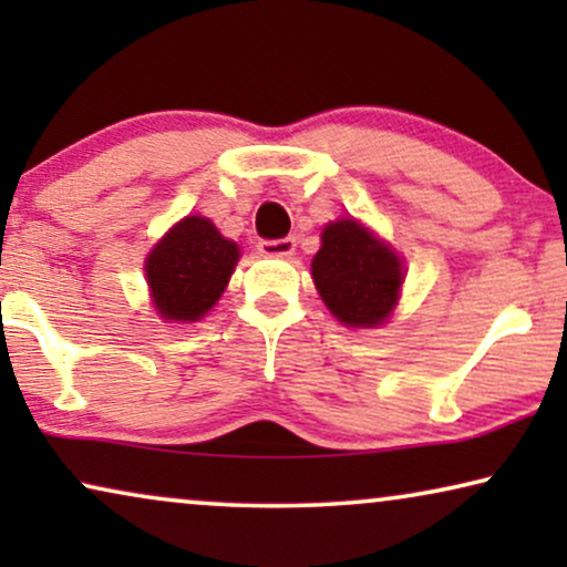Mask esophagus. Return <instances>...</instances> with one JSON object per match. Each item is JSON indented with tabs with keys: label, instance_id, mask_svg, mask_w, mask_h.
Instances as JSON below:
<instances>
[{
	"label": "esophagus",
	"instance_id": "obj_1",
	"mask_svg": "<svg viewBox=\"0 0 567 567\" xmlns=\"http://www.w3.org/2000/svg\"><path fill=\"white\" fill-rule=\"evenodd\" d=\"M258 250H260V255H266V258H289V255L297 250V239L293 237L260 239Z\"/></svg>",
	"mask_w": 567,
	"mask_h": 567
}]
</instances>
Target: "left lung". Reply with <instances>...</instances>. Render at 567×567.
Here are the masks:
<instances>
[{"mask_svg":"<svg viewBox=\"0 0 567 567\" xmlns=\"http://www.w3.org/2000/svg\"><path fill=\"white\" fill-rule=\"evenodd\" d=\"M317 291L348 328H377L398 305L400 258L359 221H332L312 260Z\"/></svg>","mask_w":567,"mask_h":567,"instance_id":"obj_1","label":"left lung"}]
</instances>
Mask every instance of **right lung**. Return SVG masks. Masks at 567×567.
Segmentation results:
<instances>
[{
	"mask_svg": "<svg viewBox=\"0 0 567 567\" xmlns=\"http://www.w3.org/2000/svg\"><path fill=\"white\" fill-rule=\"evenodd\" d=\"M239 247L204 216H188L146 258V281L165 320H200L227 289Z\"/></svg>",
	"mask_w": 567,
	"mask_h": 567,
	"instance_id": "obj_1",
	"label": "right lung"
}]
</instances>
